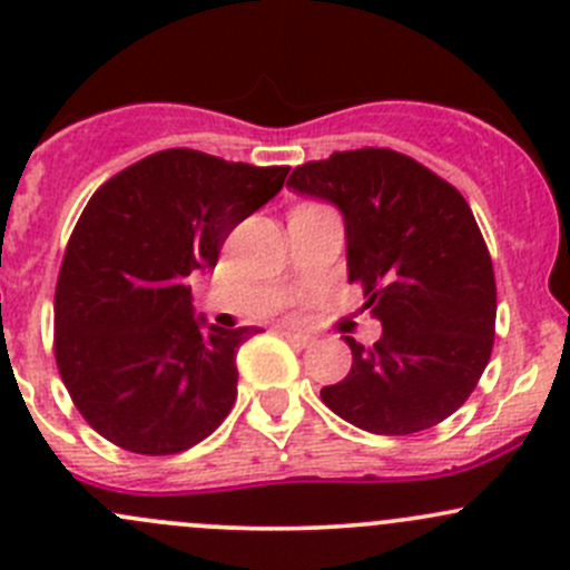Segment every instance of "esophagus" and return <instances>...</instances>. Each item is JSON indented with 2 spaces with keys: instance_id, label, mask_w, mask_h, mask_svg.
<instances>
[{
  "instance_id": "esophagus-1",
  "label": "esophagus",
  "mask_w": 570,
  "mask_h": 570,
  "mask_svg": "<svg viewBox=\"0 0 570 570\" xmlns=\"http://www.w3.org/2000/svg\"><path fill=\"white\" fill-rule=\"evenodd\" d=\"M281 333H284V336L289 338V342H295L297 347H308V344L314 342L312 336H306V333H297V331H292V327H284V331H281Z\"/></svg>"
}]
</instances>
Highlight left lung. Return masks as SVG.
I'll return each instance as SVG.
<instances>
[{
  "mask_svg": "<svg viewBox=\"0 0 570 570\" xmlns=\"http://www.w3.org/2000/svg\"><path fill=\"white\" fill-rule=\"evenodd\" d=\"M286 184L342 209L350 284L383 322L372 347L344 336L353 366L322 402L375 435L444 422L480 383L497 333L493 262L465 198L392 148L333 151Z\"/></svg>",
  "mask_w": 570,
  "mask_h": 570,
  "instance_id": "1",
  "label": "left lung"
}]
</instances>
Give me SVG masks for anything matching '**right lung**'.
<instances>
[{"mask_svg": "<svg viewBox=\"0 0 570 570\" xmlns=\"http://www.w3.org/2000/svg\"><path fill=\"white\" fill-rule=\"evenodd\" d=\"M289 174L165 148L107 178L73 226L55 289V361L85 422L135 455L189 450L237 400L256 327L204 331L195 269Z\"/></svg>", "mask_w": 570, "mask_h": 570, "instance_id": "add662e5", "label": "right lung"}]
</instances>
